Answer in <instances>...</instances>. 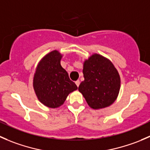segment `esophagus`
<instances>
[{
	"mask_svg": "<svg viewBox=\"0 0 150 150\" xmlns=\"http://www.w3.org/2000/svg\"><path fill=\"white\" fill-rule=\"evenodd\" d=\"M80 83H81V82H80V81H79V80H78V81H75V84H76V86H78H78H79Z\"/></svg>",
	"mask_w": 150,
	"mask_h": 150,
	"instance_id": "esophagus-1",
	"label": "esophagus"
}]
</instances>
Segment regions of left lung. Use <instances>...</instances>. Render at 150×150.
Instances as JSON below:
<instances>
[{"label": "left lung", "mask_w": 150, "mask_h": 150, "mask_svg": "<svg viewBox=\"0 0 150 150\" xmlns=\"http://www.w3.org/2000/svg\"><path fill=\"white\" fill-rule=\"evenodd\" d=\"M84 81L78 91L90 107L94 110L111 105L117 99L120 78L111 61L99 54L91 56L83 63Z\"/></svg>", "instance_id": "left-lung-1"}]
</instances>
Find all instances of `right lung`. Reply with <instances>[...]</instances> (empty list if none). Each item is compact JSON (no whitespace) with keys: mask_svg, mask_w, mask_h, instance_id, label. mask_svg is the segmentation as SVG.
Wrapping results in <instances>:
<instances>
[{"mask_svg":"<svg viewBox=\"0 0 150 150\" xmlns=\"http://www.w3.org/2000/svg\"><path fill=\"white\" fill-rule=\"evenodd\" d=\"M62 57L57 50L46 54L39 62L33 78V88L38 99L50 108L62 105L69 93L78 89L61 66Z\"/></svg>","mask_w":150,"mask_h":150,"instance_id":"obj_1","label":"right lung"}]
</instances>
